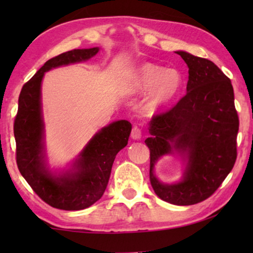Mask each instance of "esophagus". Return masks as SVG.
<instances>
[{
  "label": "esophagus",
  "mask_w": 253,
  "mask_h": 253,
  "mask_svg": "<svg viewBox=\"0 0 253 253\" xmlns=\"http://www.w3.org/2000/svg\"><path fill=\"white\" fill-rule=\"evenodd\" d=\"M131 138L134 140H138L141 138V129L138 126H133L132 131H131Z\"/></svg>",
  "instance_id": "34e87169"
}]
</instances>
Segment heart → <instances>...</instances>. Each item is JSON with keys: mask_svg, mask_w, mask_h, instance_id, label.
I'll return each instance as SVG.
<instances>
[{"mask_svg": "<svg viewBox=\"0 0 253 253\" xmlns=\"http://www.w3.org/2000/svg\"><path fill=\"white\" fill-rule=\"evenodd\" d=\"M183 86V76L177 69H165L153 63H145L138 69L131 82L134 92H150L148 102L160 108L172 101Z\"/></svg>", "mask_w": 253, "mask_h": 253, "instance_id": "1", "label": "heart"}]
</instances>
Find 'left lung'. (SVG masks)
I'll use <instances>...</instances> for the list:
<instances>
[{
	"mask_svg": "<svg viewBox=\"0 0 253 253\" xmlns=\"http://www.w3.org/2000/svg\"><path fill=\"white\" fill-rule=\"evenodd\" d=\"M189 67L186 94L150 122V181L159 198L174 205H193L216 191L237 158L240 126L230 79L207 58L176 51ZM177 149L189 159L185 178L162 185L153 174L162 155Z\"/></svg>",
	"mask_w": 253,
	"mask_h": 253,
	"instance_id": "8db88e82",
	"label": "left lung"
}]
</instances>
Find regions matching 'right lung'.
<instances>
[{
	"mask_svg": "<svg viewBox=\"0 0 253 253\" xmlns=\"http://www.w3.org/2000/svg\"><path fill=\"white\" fill-rule=\"evenodd\" d=\"M99 48L74 49L60 54L25 83L18 99L13 133L16 162L23 177L44 203L65 211H79L101 198L108 184L116 154L126 146L131 132L127 121H117L103 127L79 155L76 170L53 176L42 164V132L40 86L44 72L60 65L91 58Z\"/></svg>",
	"mask_w": 253,
	"mask_h": 253,
	"instance_id": "1",
	"label": "right lung"
}]
</instances>
